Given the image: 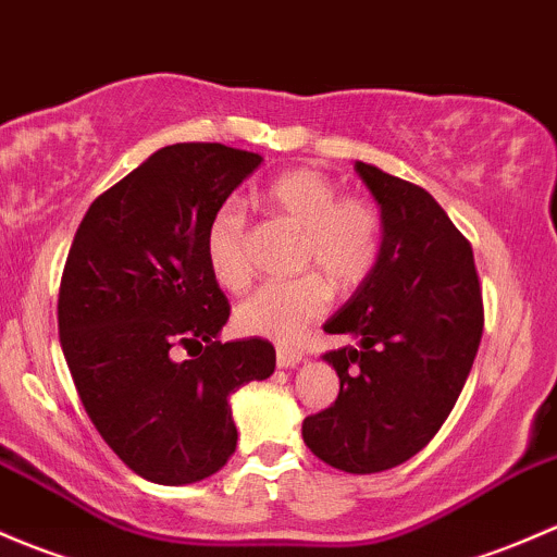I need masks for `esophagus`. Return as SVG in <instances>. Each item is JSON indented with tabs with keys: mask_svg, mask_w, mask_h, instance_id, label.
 Returning <instances> with one entry per match:
<instances>
[{
	"mask_svg": "<svg viewBox=\"0 0 557 557\" xmlns=\"http://www.w3.org/2000/svg\"><path fill=\"white\" fill-rule=\"evenodd\" d=\"M302 351H297V348H278L276 351V362L278 367H284V370H289V367H297L302 362Z\"/></svg>",
	"mask_w": 557,
	"mask_h": 557,
	"instance_id": "1",
	"label": "esophagus"
}]
</instances>
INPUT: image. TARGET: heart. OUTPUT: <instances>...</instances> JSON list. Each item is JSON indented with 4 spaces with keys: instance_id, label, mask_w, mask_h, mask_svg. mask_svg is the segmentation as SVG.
<instances>
[{
    "instance_id": "1",
    "label": "heart",
    "mask_w": 557,
    "mask_h": 557,
    "mask_svg": "<svg viewBox=\"0 0 557 557\" xmlns=\"http://www.w3.org/2000/svg\"><path fill=\"white\" fill-rule=\"evenodd\" d=\"M265 206L300 231L297 268L306 276L265 284L238 306L236 324L246 335L289 343L326 311L332 287L354 292L375 273L383 255L381 211L364 198H341L335 182L313 169H295L265 187ZM211 278L227 292L251 281L246 257V216L236 200L211 214L203 233Z\"/></svg>"
}]
</instances>
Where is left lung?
<instances>
[{
  "instance_id": "left-lung-1",
  "label": "left lung",
  "mask_w": 557,
  "mask_h": 557,
  "mask_svg": "<svg viewBox=\"0 0 557 557\" xmlns=\"http://www.w3.org/2000/svg\"><path fill=\"white\" fill-rule=\"evenodd\" d=\"M383 220L375 273L324 324L351 343L326 351L341 394L302 421L313 456L351 474L405 463L450 416L483 337L469 240L423 187L357 160Z\"/></svg>"
}]
</instances>
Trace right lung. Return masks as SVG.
I'll return each mask as SVG.
<instances>
[{
    "mask_svg": "<svg viewBox=\"0 0 557 557\" xmlns=\"http://www.w3.org/2000/svg\"><path fill=\"white\" fill-rule=\"evenodd\" d=\"M257 152L185 141L158 150L101 193L69 249L61 348L85 412L139 478L187 485L236 453L231 394L276 370L260 337L216 341L231 317L203 233ZM176 347L199 348L185 363Z\"/></svg>",
    "mask_w": 557,
    "mask_h": 557,
    "instance_id": "1",
    "label": "right lung"
}]
</instances>
